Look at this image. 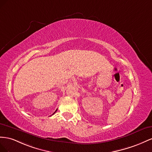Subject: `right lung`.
<instances>
[{"label": "right lung", "mask_w": 152, "mask_h": 152, "mask_svg": "<svg viewBox=\"0 0 152 152\" xmlns=\"http://www.w3.org/2000/svg\"><path fill=\"white\" fill-rule=\"evenodd\" d=\"M57 111V110H56V111H55V112L53 113V114H52V115H54V114L55 113V112H56V111Z\"/></svg>", "instance_id": "right-lung-1"}]
</instances>
